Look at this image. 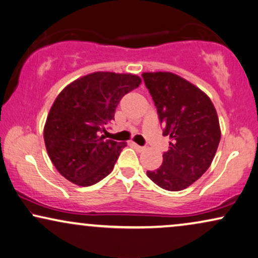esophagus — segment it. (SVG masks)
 I'll list each match as a JSON object with an SVG mask.
<instances>
[{"mask_svg": "<svg viewBox=\"0 0 258 258\" xmlns=\"http://www.w3.org/2000/svg\"><path fill=\"white\" fill-rule=\"evenodd\" d=\"M132 146L135 147V149H136L137 151H139V152H142V151L145 150V147H143V146H139L138 144H136V143H132Z\"/></svg>", "mask_w": 258, "mask_h": 258, "instance_id": "esophagus-1", "label": "esophagus"}]
</instances>
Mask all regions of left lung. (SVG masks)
<instances>
[{
    "instance_id": "left-lung-1",
    "label": "left lung",
    "mask_w": 258,
    "mask_h": 258,
    "mask_svg": "<svg viewBox=\"0 0 258 258\" xmlns=\"http://www.w3.org/2000/svg\"><path fill=\"white\" fill-rule=\"evenodd\" d=\"M160 122L171 142L163 164L147 177L167 191H180L205 173L221 140L217 112L197 86L170 72L143 73Z\"/></svg>"
}]
</instances>
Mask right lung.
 Segmentation results:
<instances>
[{"instance_id": "add662e5", "label": "right lung", "mask_w": 258, "mask_h": 258, "mask_svg": "<svg viewBox=\"0 0 258 258\" xmlns=\"http://www.w3.org/2000/svg\"><path fill=\"white\" fill-rule=\"evenodd\" d=\"M135 74L94 72L67 85L48 113L44 145L61 176L91 186L112 172L126 143L105 139L107 122L123 95L139 87Z\"/></svg>"}]
</instances>
